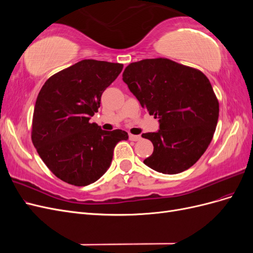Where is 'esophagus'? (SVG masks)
I'll return each instance as SVG.
<instances>
[{
  "label": "esophagus",
  "mask_w": 253,
  "mask_h": 253,
  "mask_svg": "<svg viewBox=\"0 0 253 253\" xmlns=\"http://www.w3.org/2000/svg\"><path fill=\"white\" fill-rule=\"evenodd\" d=\"M128 137H129V139L133 140V141H138V140H140V138H141V137H140L139 135H133V134H129Z\"/></svg>",
  "instance_id": "obj_1"
}]
</instances>
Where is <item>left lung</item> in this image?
Instances as JSON below:
<instances>
[{
	"instance_id": "left-lung-1",
	"label": "left lung",
	"mask_w": 253,
	"mask_h": 253,
	"mask_svg": "<svg viewBox=\"0 0 253 253\" xmlns=\"http://www.w3.org/2000/svg\"><path fill=\"white\" fill-rule=\"evenodd\" d=\"M122 80L159 129L142 134L154 145L143 160L163 174H177L192 167L210 144L219 106L209 79L194 68L169 59H144L128 64Z\"/></svg>"
}]
</instances>
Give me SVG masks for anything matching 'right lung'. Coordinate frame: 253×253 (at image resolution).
<instances>
[{
	"mask_svg": "<svg viewBox=\"0 0 253 253\" xmlns=\"http://www.w3.org/2000/svg\"><path fill=\"white\" fill-rule=\"evenodd\" d=\"M124 65L82 60L44 83L38 95L32 139L38 154L58 178L83 187L108 171L116 144L127 140L122 129L104 131L89 120L101 95Z\"/></svg>",
	"mask_w": 253,
	"mask_h": 253,
	"instance_id": "obj_1",
	"label": "right lung"
}]
</instances>
